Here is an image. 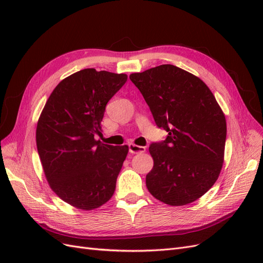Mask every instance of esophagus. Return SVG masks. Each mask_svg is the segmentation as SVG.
<instances>
[{"mask_svg": "<svg viewBox=\"0 0 263 263\" xmlns=\"http://www.w3.org/2000/svg\"><path fill=\"white\" fill-rule=\"evenodd\" d=\"M128 149H129V153H132V154H142V153H145V151H146L145 147L137 146L135 144H129Z\"/></svg>", "mask_w": 263, "mask_h": 263, "instance_id": "1", "label": "esophagus"}]
</instances>
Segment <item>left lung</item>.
<instances>
[{
    "mask_svg": "<svg viewBox=\"0 0 263 263\" xmlns=\"http://www.w3.org/2000/svg\"><path fill=\"white\" fill-rule=\"evenodd\" d=\"M156 125L168 133L153 142L154 168L146 177L151 195L168 205L196 201L214 185L224 162L226 119L200 78L172 65L132 73Z\"/></svg>",
    "mask_w": 263,
    "mask_h": 263,
    "instance_id": "1",
    "label": "left lung"
}]
</instances>
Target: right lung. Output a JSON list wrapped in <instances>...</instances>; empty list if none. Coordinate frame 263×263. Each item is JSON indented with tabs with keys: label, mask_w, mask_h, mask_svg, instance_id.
<instances>
[{
	"label": "right lung",
	"mask_w": 263,
	"mask_h": 263,
	"mask_svg": "<svg viewBox=\"0 0 263 263\" xmlns=\"http://www.w3.org/2000/svg\"><path fill=\"white\" fill-rule=\"evenodd\" d=\"M124 73L83 69L54 87L38 119L36 144L45 176L62 201L91 211L113 196L128 146L95 140L107 102Z\"/></svg>",
	"instance_id": "add662e5"
}]
</instances>
